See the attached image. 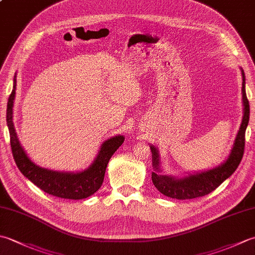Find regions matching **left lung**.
<instances>
[{"label": "left lung", "instance_id": "1", "mask_svg": "<svg viewBox=\"0 0 255 255\" xmlns=\"http://www.w3.org/2000/svg\"><path fill=\"white\" fill-rule=\"evenodd\" d=\"M242 100H243V119L240 127V130L237 134L234 148L224 164H221L213 170L196 173V174L184 177L174 178L171 176H163L159 174V154L158 150L153 145L151 147L152 152V165L155 172H152L151 178L154 186L160 193L167 197L175 199H193L197 197L205 196L213 191H215L221 183L227 180L237 167L239 166L242 160L243 152H245L246 145V129L248 127L249 118H250V105L246 93V78L245 72L242 71Z\"/></svg>", "mask_w": 255, "mask_h": 255}]
</instances>
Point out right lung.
Instances as JSON below:
<instances>
[{
	"label": "right lung",
	"instance_id": "right-lung-1",
	"mask_svg": "<svg viewBox=\"0 0 255 255\" xmlns=\"http://www.w3.org/2000/svg\"><path fill=\"white\" fill-rule=\"evenodd\" d=\"M16 80L8 97L6 122L10 138V148L15 163L25 177L47 194L67 199H83L93 195L102 186L108 161L124 142L123 136H115L103 143L94 163L88 170L80 173H62L37 166L25 153L18 141L13 124V102Z\"/></svg>",
	"mask_w": 255,
	"mask_h": 255
}]
</instances>
